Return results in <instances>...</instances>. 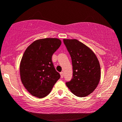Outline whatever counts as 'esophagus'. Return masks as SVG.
Wrapping results in <instances>:
<instances>
[{"mask_svg":"<svg viewBox=\"0 0 122 122\" xmlns=\"http://www.w3.org/2000/svg\"><path fill=\"white\" fill-rule=\"evenodd\" d=\"M60 74H61V77L63 78L64 77V73L63 72H61V73H60Z\"/></svg>","mask_w":122,"mask_h":122,"instance_id":"obj_1","label":"esophagus"}]
</instances>
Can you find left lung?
<instances>
[{"mask_svg":"<svg viewBox=\"0 0 122 122\" xmlns=\"http://www.w3.org/2000/svg\"><path fill=\"white\" fill-rule=\"evenodd\" d=\"M63 42L71 56L73 69V77L66 85L76 96H87L100 79L98 59L89 47L76 39H64Z\"/></svg>","mask_w":122,"mask_h":122,"instance_id":"8db88e82","label":"left lung"}]
</instances>
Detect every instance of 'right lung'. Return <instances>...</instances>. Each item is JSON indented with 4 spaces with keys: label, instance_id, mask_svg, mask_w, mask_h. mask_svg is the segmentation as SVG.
I'll return each mask as SVG.
<instances>
[{
    "label": "right lung",
    "instance_id": "obj_1",
    "mask_svg": "<svg viewBox=\"0 0 122 122\" xmlns=\"http://www.w3.org/2000/svg\"><path fill=\"white\" fill-rule=\"evenodd\" d=\"M61 44L58 39H40L30 45L24 52L20 64V79L33 96L39 98L47 96L61 77L52 57Z\"/></svg>",
    "mask_w": 122,
    "mask_h": 122
}]
</instances>
